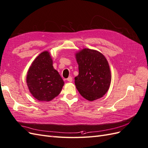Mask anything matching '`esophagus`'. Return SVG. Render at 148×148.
<instances>
[{
    "mask_svg": "<svg viewBox=\"0 0 148 148\" xmlns=\"http://www.w3.org/2000/svg\"><path fill=\"white\" fill-rule=\"evenodd\" d=\"M66 79H67V81L69 82H71L73 81V78H72V77H69Z\"/></svg>",
    "mask_w": 148,
    "mask_h": 148,
    "instance_id": "obj_1",
    "label": "esophagus"
}]
</instances>
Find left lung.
<instances>
[{"label":"left lung","instance_id":"left-lung-1","mask_svg":"<svg viewBox=\"0 0 148 148\" xmlns=\"http://www.w3.org/2000/svg\"><path fill=\"white\" fill-rule=\"evenodd\" d=\"M79 74L75 78V86L85 99L93 101L103 97L111 83L108 62L96 50L84 48L75 53Z\"/></svg>","mask_w":148,"mask_h":148}]
</instances>
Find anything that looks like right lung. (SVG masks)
<instances>
[{
  "mask_svg": "<svg viewBox=\"0 0 148 148\" xmlns=\"http://www.w3.org/2000/svg\"><path fill=\"white\" fill-rule=\"evenodd\" d=\"M52 65L50 52L44 51L34 60L27 72L26 83L29 92L39 101L49 102L54 99L64 85Z\"/></svg>",
  "mask_w": 148,
  "mask_h": 148,
  "instance_id": "add662e5",
  "label": "right lung"
}]
</instances>
